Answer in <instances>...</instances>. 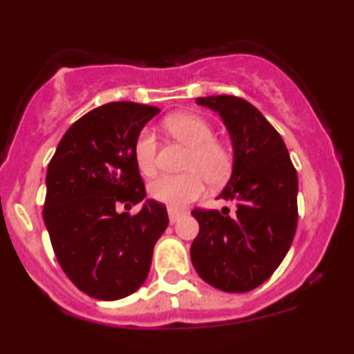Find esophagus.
<instances>
[{
    "instance_id": "obj_1",
    "label": "esophagus",
    "mask_w": 354,
    "mask_h": 354,
    "mask_svg": "<svg viewBox=\"0 0 354 354\" xmlns=\"http://www.w3.org/2000/svg\"><path fill=\"white\" fill-rule=\"evenodd\" d=\"M168 216H169V223H171V225H174V223H176L178 219L181 218V213H180V211L169 208V209H168Z\"/></svg>"
}]
</instances>
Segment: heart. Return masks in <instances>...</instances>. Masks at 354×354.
<instances>
[{"instance_id":"b5f03b06","label":"heart","mask_w":354,"mask_h":354,"mask_svg":"<svg viewBox=\"0 0 354 354\" xmlns=\"http://www.w3.org/2000/svg\"><path fill=\"white\" fill-rule=\"evenodd\" d=\"M169 135L189 148L183 174H161L149 183L148 193L154 201L171 209H180L198 200L206 189V180L221 183L231 171L230 151L214 140L213 126L205 118L191 113H178L165 121ZM156 136L151 129H141L135 141L138 169L149 176L156 169Z\"/></svg>"}]
</instances>
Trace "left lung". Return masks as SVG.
<instances>
[{
	"mask_svg": "<svg viewBox=\"0 0 354 354\" xmlns=\"http://www.w3.org/2000/svg\"><path fill=\"white\" fill-rule=\"evenodd\" d=\"M216 111L233 145V171L218 198L230 209H193L200 233L191 245L194 270L226 293H246L281 265L298 225V176L279 133L246 100L219 95L196 98Z\"/></svg>",
	"mask_w": 354,
	"mask_h": 354,
	"instance_id": "left-lung-1",
	"label": "left lung"
}]
</instances>
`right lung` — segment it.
I'll return each instance as SVG.
<instances>
[{"label":"right lung","mask_w":354,"mask_h":354,"mask_svg":"<svg viewBox=\"0 0 354 354\" xmlns=\"http://www.w3.org/2000/svg\"><path fill=\"white\" fill-rule=\"evenodd\" d=\"M158 113L131 101L91 109L64 133L48 165L44 225L59 266L91 298L135 293L169 223L166 206L154 200L133 217L117 213L118 204L145 200L133 148Z\"/></svg>","instance_id":"add662e5"}]
</instances>
